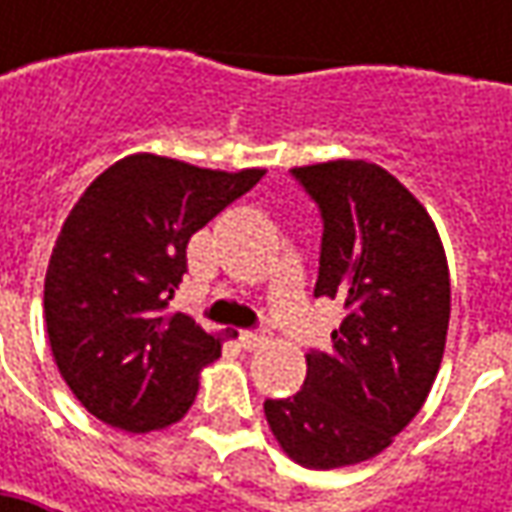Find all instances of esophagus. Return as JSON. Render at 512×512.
Segmentation results:
<instances>
[{"label":"esophagus","mask_w":512,"mask_h":512,"mask_svg":"<svg viewBox=\"0 0 512 512\" xmlns=\"http://www.w3.org/2000/svg\"><path fill=\"white\" fill-rule=\"evenodd\" d=\"M239 342H242V347H247V350H256V347H262V344L267 342V333L265 330H242V333H239Z\"/></svg>","instance_id":"obj_1"}]
</instances>
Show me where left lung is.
<instances>
[{
	"mask_svg": "<svg viewBox=\"0 0 512 512\" xmlns=\"http://www.w3.org/2000/svg\"><path fill=\"white\" fill-rule=\"evenodd\" d=\"M322 216L316 299H339L333 347L307 353L296 396L265 399L293 462L330 470L373 459L422 410L450 322V276L433 219L370 162L293 168Z\"/></svg>",
	"mask_w": 512,
	"mask_h": 512,
	"instance_id": "8db88e82",
	"label": "left lung"
}]
</instances>
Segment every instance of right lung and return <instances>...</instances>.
I'll return each mask as SVG.
<instances>
[{
    "mask_svg": "<svg viewBox=\"0 0 512 512\" xmlns=\"http://www.w3.org/2000/svg\"><path fill=\"white\" fill-rule=\"evenodd\" d=\"M262 176L139 153L79 196L50 253L45 322L62 379L96 419L148 433L185 416L199 367L222 353L216 336L168 310L187 242Z\"/></svg>",
    "mask_w": 512,
    "mask_h": 512,
    "instance_id": "obj_1",
    "label": "right lung"
}]
</instances>
